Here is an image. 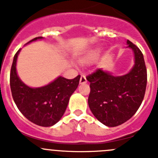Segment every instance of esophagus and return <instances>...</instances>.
<instances>
[{"instance_id":"esophagus-1","label":"esophagus","mask_w":158,"mask_h":158,"mask_svg":"<svg viewBox=\"0 0 158 158\" xmlns=\"http://www.w3.org/2000/svg\"><path fill=\"white\" fill-rule=\"evenodd\" d=\"M87 83V79H86V77L85 76L84 74H82L81 76V78H80V84L81 85H83V84H85Z\"/></svg>"}]
</instances>
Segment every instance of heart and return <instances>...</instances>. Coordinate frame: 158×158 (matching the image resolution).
Wrapping results in <instances>:
<instances>
[{"mask_svg": "<svg viewBox=\"0 0 158 158\" xmlns=\"http://www.w3.org/2000/svg\"><path fill=\"white\" fill-rule=\"evenodd\" d=\"M97 54H98V51H93L89 54V59H93V58H96L97 56Z\"/></svg>", "mask_w": 158, "mask_h": 158, "instance_id": "b5f03b06", "label": "heart"}]
</instances>
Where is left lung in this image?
<instances>
[{"mask_svg":"<svg viewBox=\"0 0 158 158\" xmlns=\"http://www.w3.org/2000/svg\"><path fill=\"white\" fill-rule=\"evenodd\" d=\"M135 55V64L127 74L114 76L98 69L86 77L90 82L88 103L100 123L113 127L127 122L135 114L146 93L147 72L142 51L127 40Z\"/></svg>","mask_w":158,"mask_h":158,"instance_id":"obj_1","label":"left lung"}]
</instances>
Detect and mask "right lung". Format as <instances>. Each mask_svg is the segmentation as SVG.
I'll return each mask as SVG.
<instances>
[{"label": "right lung", "mask_w": 158, "mask_h": 158, "mask_svg": "<svg viewBox=\"0 0 158 158\" xmlns=\"http://www.w3.org/2000/svg\"><path fill=\"white\" fill-rule=\"evenodd\" d=\"M42 39L41 36L36 37L27 43ZM19 51L20 49L14 56L10 72V87L14 102L20 112L33 123L41 127L53 126L64 115L81 76L78 75L73 79L60 76L43 87H29L19 79L16 72Z\"/></svg>", "instance_id": "1"}]
</instances>
